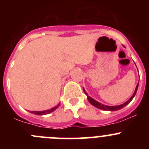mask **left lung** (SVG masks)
Instances as JSON below:
<instances>
[{
	"label": "left lung",
	"instance_id": "left-lung-1",
	"mask_svg": "<svg viewBox=\"0 0 149 149\" xmlns=\"http://www.w3.org/2000/svg\"><path fill=\"white\" fill-rule=\"evenodd\" d=\"M124 47V46H123ZM139 82L138 83L137 86H136V89H135V91L134 93H133V94L132 95V97H130V99H129L128 100H127V102H125V103L122 104H120V105H117V106H107V105H105V104H103L99 102L96 101L95 100H94L93 98H91V97H89V96L88 95V94L86 93V91H85V89L83 88V90L84 91V93L86 94V95L87 96V99H88V102H89L90 104H92L93 106H94L95 107L98 108V109H103V110H105V111H116V110H119V109H122V108L124 107L125 106H126L127 104H128L130 102L133 100V99L134 98L135 95H136V92H137V90H138V87H139Z\"/></svg>",
	"mask_w": 149,
	"mask_h": 149
}]
</instances>
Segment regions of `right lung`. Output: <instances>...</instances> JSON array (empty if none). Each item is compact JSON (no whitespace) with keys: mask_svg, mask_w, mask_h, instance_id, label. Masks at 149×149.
I'll use <instances>...</instances> for the list:
<instances>
[{"mask_svg":"<svg viewBox=\"0 0 149 149\" xmlns=\"http://www.w3.org/2000/svg\"><path fill=\"white\" fill-rule=\"evenodd\" d=\"M60 106V104H58L57 106H55V107H52V109H47V110H44V111H30L29 112L31 113L34 114V115H48V114L51 113L53 111H55L58 107Z\"/></svg>","mask_w":149,"mask_h":149,"instance_id":"add662e5","label":"right lung"}]
</instances>
